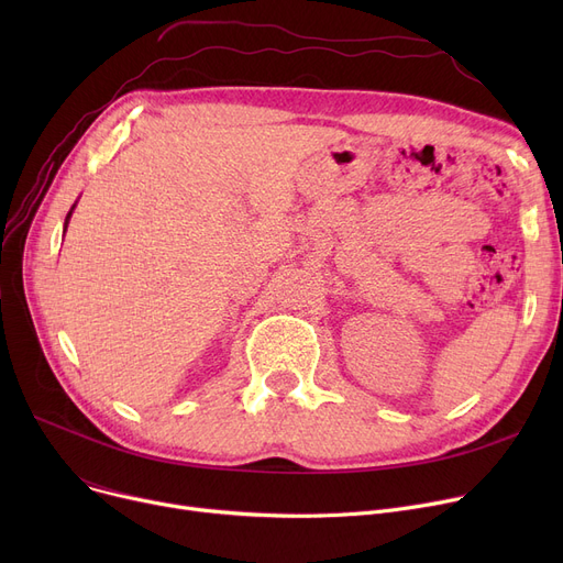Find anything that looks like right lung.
I'll use <instances>...</instances> for the list:
<instances>
[{
	"label": "right lung",
	"instance_id": "right-lung-1",
	"mask_svg": "<svg viewBox=\"0 0 563 563\" xmlns=\"http://www.w3.org/2000/svg\"><path fill=\"white\" fill-rule=\"evenodd\" d=\"M73 210H75V205H73ZM73 210L68 212V217H66V225H64V228H68V221H70V214H73ZM64 232H66V230H64Z\"/></svg>",
	"mask_w": 563,
	"mask_h": 563
}]
</instances>
